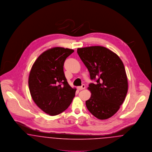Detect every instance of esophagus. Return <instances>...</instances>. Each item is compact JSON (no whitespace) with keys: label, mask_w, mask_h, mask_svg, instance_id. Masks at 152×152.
I'll return each mask as SVG.
<instances>
[{"label":"esophagus","mask_w":152,"mask_h":152,"mask_svg":"<svg viewBox=\"0 0 152 152\" xmlns=\"http://www.w3.org/2000/svg\"><path fill=\"white\" fill-rule=\"evenodd\" d=\"M85 88H86V86H85L84 84H83L81 86L77 87V88H78L79 90H83V89H85Z\"/></svg>","instance_id":"1"}]
</instances>
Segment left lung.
<instances>
[{
    "label": "left lung",
    "mask_w": 152,
    "mask_h": 152,
    "mask_svg": "<svg viewBox=\"0 0 152 152\" xmlns=\"http://www.w3.org/2000/svg\"><path fill=\"white\" fill-rule=\"evenodd\" d=\"M77 52L96 81L89 84L92 94L86 101L88 110L96 118L105 120L120 109L128 92V80L123 61L108 48L92 46Z\"/></svg>",
    "instance_id": "obj_1"
}]
</instances>
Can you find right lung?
I'll return each mask as SVG.
<instances>
[{
    "label": "right lung",
    "instance_id": "1",
    "mask_svg": "<svg viewBox=\"0 0 152 152\" xmlns=\"http://www.w3.org/2000/svg\"><path fill=\"white\" fill-rule=\"evenodd\" d=\"M74 51L55 47L45 51L36 59L28 79L29 92L34 101L45 113L55 116L70 105L76 89L68 83L63 66Z\"/></svg>",
    "mask_w": 152,
    "mask_h": 152
}]
</instances>
